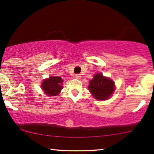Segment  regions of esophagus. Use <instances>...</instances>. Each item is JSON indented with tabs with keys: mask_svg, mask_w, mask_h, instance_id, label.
Masks as SVG:
<instances>
[{
	"mask_svg": "<svg viewBox=\"0 0 154 154\" xmlns=\"http://www.w3.org/2000/svg\"><path fill=\"white\" fill-rule=\"evenodd\" d=\"M75 79H80L81 78H82V75H81V74H75Z\"/></svg>",
	"mask_w": 154,
	"mask_h": 154,
	"instance_id": "34e87169",
	"label": "esophagus"
}]
</instances>
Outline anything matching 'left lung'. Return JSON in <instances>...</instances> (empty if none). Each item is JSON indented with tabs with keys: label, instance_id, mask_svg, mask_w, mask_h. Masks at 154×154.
<instances>
[{
	"label": "left lung",
	"instance_id": "left-lung-1",
	"mask_svg": "<svg viewBox=\"0 0 154 154\" xmlns=\"http://www.w3.org/2000/svg\"><path fill=\"white\" fill-rule=\"evenodd\" d=\"M88 88L96 100H105L109 99L115 91V84L109 78L103 76L101 73H97L92 80H90Z\"/></svg>",
	"mask_w": 154,
	"mask_h": 154
}]
</instances>
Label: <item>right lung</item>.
Returning <instances> with one entry per match:
<instances>
[{
	"label": "right lung",
	"mask_w": 154,
	"mask_h": 154,
	"mask_svg": "<svg viewBox=\"0 0 154 154\" xmlns=\"http://www.w3.org/2000/svg\"><path fill=\"white\" fill-rule=\"evenodd\" d=\"M63 80L61 77L50 76L43 82L41 84L42 89L48 96H57L63 89Z\"/></svg>",
	"instance_id": "1"
}]
</instances>
